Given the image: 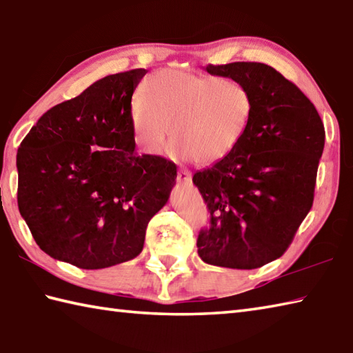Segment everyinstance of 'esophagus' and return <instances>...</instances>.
Masks as SVG:
<instances>
[{
  "instance_id": "34e87169",
  "label": "esophagus",
  "mask_w": 353,
  "mask_h": 353,
  "mask_svg": "<svg viewBox=\"0 0 353 353\" xmlns=\"http://www.w3.org/2000/svg\"><path fill=\"white\" fill-rule=\"evenodd\" d=\"M176 181L178 183H190L192 181V174L189 170H184V169H181L178 172V175H176Z\"/></svg>"
}]
</instances>
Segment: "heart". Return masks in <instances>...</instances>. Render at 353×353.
<instances>
[{"label":"heart","mask_w":353,"mask_h":353,"mask_svg":"<svg viewBox=\"0 0 353 353\" xmlns=\"http://www.w3.org/2000/svg\"><path fill=\"white\" fill-rule=\"evenodd\" d=\"M254 114L250 90L230 79L164 70L149 77L131 102L135 145L148 155L172 152L196 164H214L245 137Z\"/></svg>","instance_id":"1"}]
</instances>
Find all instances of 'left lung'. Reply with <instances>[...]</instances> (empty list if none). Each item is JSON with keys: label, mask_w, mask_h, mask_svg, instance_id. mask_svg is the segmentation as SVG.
<instances>
[{"label": "left lung", "mask_w": 353, "mask_h": 353, "mask_svg": "<svg viewBox=\"0 0 353 353\" xmlns=\"http://www.w3.org/2000/svg\"><path fill=\"white\" fill-rule=\"evenodd\" d=\"M204 70L245 85L254 114L233 152L193 175L210 212L198 254L208 265L254 270L285 253L311 210L325 126L311 100L267 63Z\"/></svg>", "instance_id": "obj_1"}]
</instances>
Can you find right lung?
<instances>
[{
    "label": "right lung",
    "mask_w": 353,
    "mask_h": 353,
    "mask_svg": "<svg viewBox=\"0 0 353 353\" xmlns=\"http://www.w3.org/2000/svg\"><path fill=\"white\" fill-rule=\"evenodd\" d=\"M148 71L99 79L53 106L18 148V207L39 248L100 270L137 257L150 218L166 205L176 166L139 155L131 129L134 90Z\"/></svg>",
    "instance_id": "obj_1"
}]
</instances>
